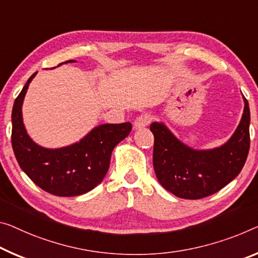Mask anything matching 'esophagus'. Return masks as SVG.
<instances>
[{"label":"esophagus","instance_id":"obj_1","mask_svg":"<svg viewBox=\"0 0 258 258\" xmlns=\"http://www.w3.org/2000/svg\"><path fill=\"white\" fill-rule=\"evenodd\" d=\"M151 122V116L148 114H142V115L137 116L136 120L134 122V128L135 129H142L144 126L148 125Z\"/></svg>","mask_w":258,"mask_h":258}]
</instances>
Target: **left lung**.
Returning a JSON list of instances; mask_svg holds the SVG:
<instances>
[{"instance_id": "8db88e82", "label": "left lung", "mask_w": 258, "mask_h": 258, "mask_svg": "<svg viewBox=\"0 0 258 258\" xmlns=\"http://www.w3.org/2000/svg\"><path fill=\"white\" fill-rule=\"evenodd\" d=\"M240 124L220 148L197 151L180 142L162 123L150 125L154 136L153 167L160 184L185 200L212 195L239 175L250 146V112L247 99Z\"/></svg>"}]
</instances>
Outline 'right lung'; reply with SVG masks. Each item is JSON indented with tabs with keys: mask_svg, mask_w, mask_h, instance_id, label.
<instances>
[{
	"mask_svg": "<svg viewBox=\"0 0 258 258\" xmlns=\"http://www.w3.org/2000/svg\"><path fill=\"white\" fill-rule=\"evenodd\" d=\"M35 75L29 78L14 104L11 143L15 157L26 175L45 191L61 197L83 195L104 180L113 149L128 136L133 125L130 122L101 124L76 144L55 150L41 148L26 134L22 117L24 97Z\"/></svg>",
	"mask_w": 258,
	"mask_h": 258,
	"instance_id": "right-lung-1",
	"label": "right lung"
}]
</instances>
